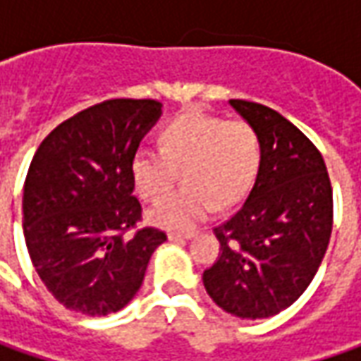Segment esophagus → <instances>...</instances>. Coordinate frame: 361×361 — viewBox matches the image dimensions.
Wrapping results in <instances>:
<instances>
[{
  "instance_id": "1",
  "label": "esophagus",
  "mask_w": 361,
  "mask_h": 361,
  "mask_svg": "<svg viewBox=\"0 0 361 361\" xmlns=\"http://www.w3.org/2000/svg\"><path fill=\"white\" fill-rule=\"evenodd\" d=\"M190 237H192V233H169V241H185Z\"/></svg>"
}]
</instances>
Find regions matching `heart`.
<instances>
[{"label":"heart","instance_id":"1","mask_svg":"<svg viewBox=\"0 0 361 361\" xmlns=\"http://www.w3.org/2000/svg\"><path fill=\"white\" fill-rule=\"evenodd\" d=\"M159 148H138L130 174L138 195L157 201L173 186L178 173L185 187L159 201L148 216L154 225L188 231L213 213L239 202L255 183L263 145L247 120H225L204 112H183L159 132Z\"/></svg>","mask_w":361,"mask_h":361}]
</instances>
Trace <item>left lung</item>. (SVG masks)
Returning a JSON list of instances; mask_svg holds the SVG:
<instances>
[{
	"mask_svg": "<svg viewBox=\"0 0 361 361\" xmlns=\"http://www.w3.org/2000/svg\"><path fill=\"white\" fill-rule=\"evenodd\" d=\"M261 136L263 159L241 209L215 227L221 243L202 283L221 310L263 319L307 289L326 255L334 195L322 152L279 112L229 100Z\"/></svg>",
	"mask_w": 361,
	"mask_h": 361,
	"instance_id": "left-lung-1",
	"label": "left lung"
}]
</instances>
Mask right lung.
I'll return each mask as SVG.
<instances>
[{
    "mask_svg": "<svg viewBox=\"0 0 361 361\" xmlns=\"http://www.w3.org/2000/svg\"><path fill=\"white\" fill-rule=\"evenodd\" d=\"M160 108L157 100H106L63 120L35 150L23 185V237L39 279L72 312H120L166 241L159 229H136L142 207L130 174Z\"/></svg>",
    "mask_w": 361,
    "mask_h": 361,
    "instance_id": "1",
    "label": "right lung"
}]
</instances>
